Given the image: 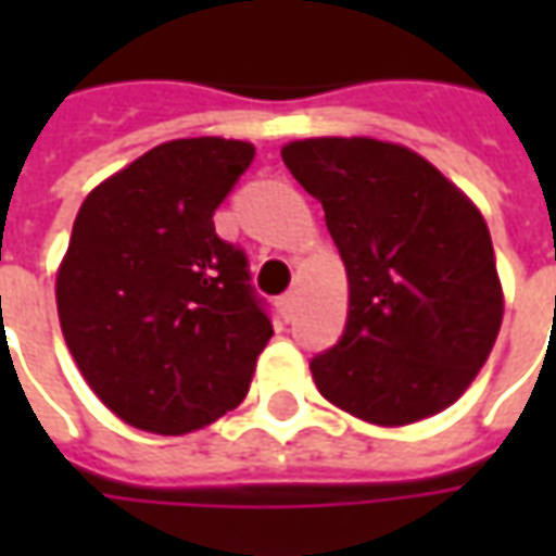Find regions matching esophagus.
<instances>
[{
    "label": "esophagus",
    "instance_id": "34e87169",
    "mask_svg": "<svg viewBox=\"0 0 556 556\" xmlns=\"http://www.w3.org/2000/svg\"><path fill=\"white\" fill-rule=\"evenodd\" d=\"M298 301H301V298H298V291H289V294L279 301V309H282V315H286V318H291V315H294V309H298Z\"/></svg>",
    "mask_w": 556,
    "mask_h": 556
}]
</instances>
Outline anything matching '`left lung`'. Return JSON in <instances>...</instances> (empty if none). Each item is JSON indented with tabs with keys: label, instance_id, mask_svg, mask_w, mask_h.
<instances>
[{
	"label": "left lung",
	"instance_id": "1",
	"mask_svg": "<svg viewBox=\"0 0 556 556\" xmlns=\"http://www.w3.org/2000/svg\"><path fill=\"white\" fill-rule=\"evenodd\" d=\"M325 207L349 274V325L318 354V393L372 426H410L465 393L503 321V286L479 207L429 160L369 137L282 146Z\"/></svg>",
	"mask_w": 556,
	"mask_h": 556
}]
</instances>
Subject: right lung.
<instances>
[{
    "label": "right lung",
    "mask_w": 556,
    "mask_h": 556,
    "mask_svg": "<svg viewBox=\"0 0 556 556\" xmlns=\"http://www.w3.org/2000/svg\"><path fill=\"white\" fill-rule=\"evenodd\" d=\"M253 157L243 139H172L79 205L59 325L86 384L134 429L187 434L238 408L274 337L247 255L214 231Z\"/></svg>",
    "instance_id": "add662e5"
}]
</instances>
